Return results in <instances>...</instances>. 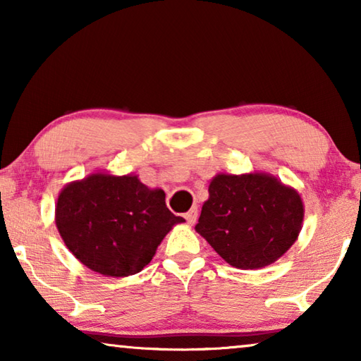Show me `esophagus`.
<instances>
[{
    "label": "esophagus",
    "mask_w": 361,
    "mask_h": 361,
    "mask_svg": "<svg viewBox=\"0 0 361 361\" xmlns=\"http://www.w3.org/2000/svg\"><path fill=\"white\" fill-rule=\"evenodd\" d=\"M185 219L188 221V224H194L195 219H197V209H191L189 212L185 213Z\"/></svg>",
    "instance_id": "obj_1"
}]
</instances>
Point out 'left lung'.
<instances>
[{"label":"left lung","instance_id":"8db88e82","mask_svg":"<svg viewBox=\"0 0 361 361\" xmlns=\"http://www.w3.org/2000/svg\"><path fill=\"white\" fill-rule=\"evenodd\" d=\"M304 205L296 189L269 173H218L195 231L237 269L276 262L296 242Z\"/></svg>","mask_w":361,"mask_h":361}]
</instances>
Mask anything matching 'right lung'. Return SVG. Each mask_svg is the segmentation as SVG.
Returning a JSON list of instances; mask_svg holds the SVG:
<instances>
[{"mask_svg":"<svg viewBox=\"0 0 361 361\" xmlns=\"http://www.w3.org/2000/svg\"><path fill=\"white\" fill-rule=\"evenodd\" d=\"M183 221L167 209L162 189H149L132 173H90L68 183L56 205L65 245L85 267L106 277L142 271L167 232Z\"/></svg>","mask_w":361,"mask_h":361,"instance_id":"right-lung-1","label":"right lung"}]
</instances>
